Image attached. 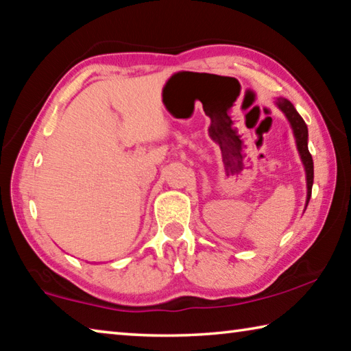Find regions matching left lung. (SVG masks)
Segmentation results:
<instances>
[{"label":"left lung","instance_id":"8db88e82","mask_svg":"<svg viewBox=\"0 0 351 351\" xmlns=\"http://www.w3.org/2000/svg\"><path fill=\"white\" fill-rule=\"evenodd\" d=\"M276 105L277 108L283 112L285 117L288 119L289 125L293 128L297 152H299L302 164H304L305 175H306V204H305V209H306V206L310 203V198H311V189H313V180H314L313 158L310 152H308V127L304 119H302V116L294 108V105L291 104L288 99L278 97L276 99Z\"/></svg>","mask_w":351,"mask_h":351}]
</instances>
